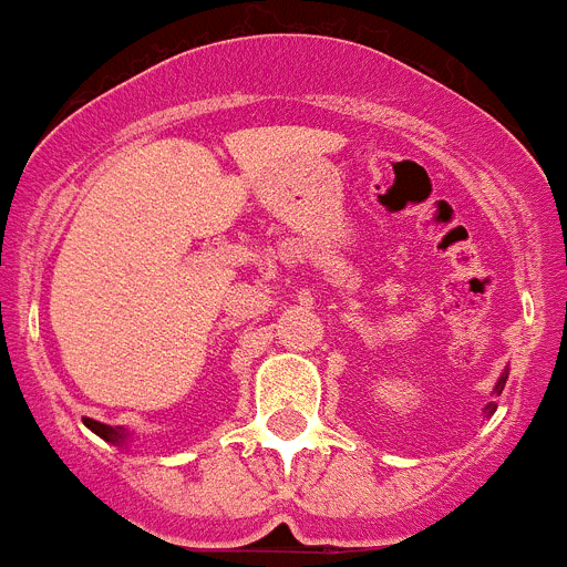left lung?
I'll use <instances>...</instances> for the list:
<instances>
[{"instance_id": "8db88e82", "label": "left lung", "mask_w": 567, "mask_h": 567, "mask_svg": "<svg viewBox=\"0 0 567 567\" xmlns=\"http://www.w3.org/2000/svg\"><path fill=\"white\" fill-rule=\"evenodd\" d=\"M505 378H508V372H505V374H503V378H499L497 389H494V392H497V394H499V392H503V385H505ZM494 409H497V405H494V403H488V414H491V412H494Z\"/></svg>"}]
</instances>
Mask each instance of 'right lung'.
<instances>
[{"mask_svg":"<svg viewBox=\"0 0 567 567\" xmlns=\"http://www.w3.org/2000/svg\"><path fill=\"white\" fill-rule=\"evenodd\" d=\"M84 425H87L90 432H96L99 437L107 440V443H115V445H124L130 437V432L127 429H122V425H104V423H99V420H90V417H84Z\"/></svg>","mask_w":567,"mask_h":567,"instance_id":"add662e5","label":"right lung"}]
</instances>
